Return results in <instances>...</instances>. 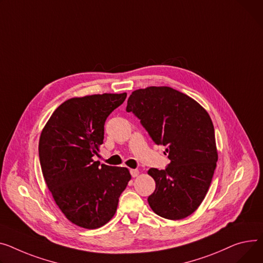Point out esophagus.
Returning a JSON list of instances; mask_svg holds the SVG:
<instances>
[{"mask_svg": "<svg viewBox=\"0 0 263 263\" xmlns=\"http://www.w3.org/2000/svg\"><path fill=\"white\" fill-rule=\"evenodd\" d=\"M130 173H131V176H132L133 178H136V177L138 176L139 171H138L137 169H131V170H130Z\"/></svg>", "mask_w": 263, "mask_h": 263, "instance_id": "1", "label": "esophagus"}]
</instances>
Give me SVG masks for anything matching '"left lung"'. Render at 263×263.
Returning a JSON list of instances; mask_svg holds the SVG:
<instances>
[{
  "label": "left lung",
  "mask_w": 263,
  "mask_h": 263,
  "mask_svg": "<svg viewBox=\"0 0 263 263\" xmlns=\"http://www.w3.org/2000/svg\"><path fill=\"white\" fill-rule=\"evenodd\" d=\"M156 145L166 147L170 163L150 168L155 190L152 211L165 219L190 216L204 200L216 169L215 129L208 113L189 96L168 86L134 91L127 103Z\"/></svg>",
  "instance_id": "8db88e82"
}]
</instances>
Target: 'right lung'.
Listing matches in <instances>:
<instances>
[{
    "mask_svg": "<svg viewBox=\"0 0 263 263\" xmlns=\"http://www.w3.org/2000/svg\"><path fill=\"white\" fill-rule=\"evenodd\" d=\"M126 93L91 95L64 101L45 125L39 157L45 183L72 223L94 230L114 216L131 179L125 167L93 161L103 143L104 122Z\"/></svg>",
    "mask_w": 263,
    "mask_h": 263,
    "instance_id": "1",
    "label": "right lung"
}]
</instances>
